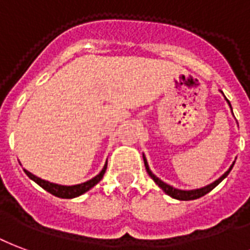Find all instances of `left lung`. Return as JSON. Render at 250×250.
<instances>
[{"label":"left lung","mask_w":250,"mask_h":250,"mask_svg":"<svg viewBox=\"0 0 250 250\" xmlns=\"http://www.w3.org/2000/svg\"><path fill=\"white\" fill-rule=\"evenodd\" d=\"M225 100H227V101H228L227 97H225ZM228 104H229V106H230V103H229V101H228ZM230 107H232V106H230ZM144 164H145V167H146L147 174H149V176H150V177L153 178V181L157 184L158 187L161 188L164 192L167 193V196H170V197L176 198V200H181V201H189V200H196V198H200V197H202V196H205L207 193H209V192H210V190H212V189H214V188L217 187L218 184L221 183L224 178L227 177L228 174H229V172L232 170L233 165H234V164H232V167H229L227 172L222 174L221 177L218 178V180H216L214 183L207 185V187L200 188V189H193V190H181V189H176V188H173V187H170V185H167V184H165V183H164V181H161L160 178L156 177V176H154V174H153V173H152V170L149 169V165H147L146 158H145V156H144Z\"/></svg>","instance_id":"left-lung-1"}]
</instances>
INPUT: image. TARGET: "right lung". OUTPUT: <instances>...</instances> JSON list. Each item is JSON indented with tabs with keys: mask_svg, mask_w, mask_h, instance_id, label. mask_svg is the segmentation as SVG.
Instances as JSON below:
<instances>
[{
	"mask_svg": "<svg viewBox=\"0 0 250 250\" xmlns=\"http://www.w3.org/2000/svg\"><path fill=\"white\" fill-rule=\"evenodd\" d=\"M107 163L105 164V167H103V170L98 173L96 177H93L92 180H89L86 183L83 184H78V185H72V187H66V185H58V184H53L49 183V181H45L42 178L37 177V176H34L33 173L28 172L26 169H23V172L26 173V176H28L30 180H33L34 183L38 184L40 187L45 189L46 192H49L53 196H56V197L60 198H74L78 197V196H81L85 192H87L89 189H92L94 185H97L101 180H103L104 174H105V170H106Z\"/></svg>",
	"mask_w": 250,
	"mask_h": 250,
	"instance_id": "1",
	"label": "right lung"
}]
</instances>
